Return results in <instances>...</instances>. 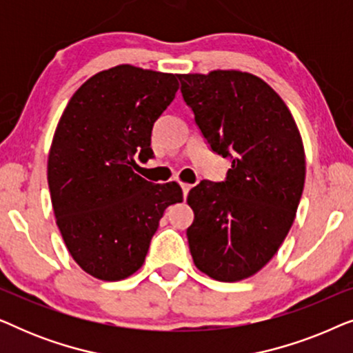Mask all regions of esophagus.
Segmentation results:
<instances>
[{
	"instance_id": "esophagus-1",
	"label": "esophagus",
	"mask_w": 353,
	"mask_h": 353,
	"mask_svg": "<svg viewBox=\"0 0 353 353\" xmlns=\"http://www.w3.org/2000/svg\"><path fill=\"white\" fill-rule=\"evenodd\" d=\"M191 185H188V183H181V191H183V197L188 196V192H190L191 190Z\"/></svg>"
}]
</instances>
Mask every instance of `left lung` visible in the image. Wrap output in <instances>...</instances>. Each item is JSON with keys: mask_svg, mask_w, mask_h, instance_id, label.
Here are the masks:
<instances>
[{"mask_svg": "<svg viewBox=\"0 0 353 353\" xmlns=\"http://www.w3.org/2000/svg\"><path fill=\"white\" fill-rule=\"evenodd\" d=\"M178 79L202 137L231 162L223 181L202 180L188 194L192 260L216 281H239L272 260L296 219L305 183L301 133L276 91L252 74Z\"/></svg>", "mask_w": 353, "mask_h": 353, "instance_id": "1", "label": "left lung"}]
</instances>
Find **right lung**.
<instances>
[{
	"label": "right lung",
	"instance_id": "obj_1",
	"mask_svg": "<svg viewBox=\"0 0 353 353\" xmlns=\"http://www.w3.org/2000/svg\"><path fill=\"white\" fill-rule=\"evenodd\" d=\"M180 88L176 75L128 64L86 80L57 123L48 186L62 239L80 268L104 281L128 278L146 259L163 210L183 201L175 181L133 172L152 159L151 134Z\"/></svg>",
	"mask_w": 353,
	"mask_h": 353
}]
</instances>
